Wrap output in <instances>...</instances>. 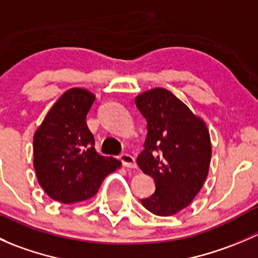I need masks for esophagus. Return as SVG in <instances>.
I'll return each mask as SVG.
<instances>
[{
	"mask_svg": "<svg viewBox=\"0 0 258 258\" xmlns=\"http://www.w3.org/2000/svg\"><path fill=\"white\" fill-rule=\"evenodd\" d=\"M119 161H121L122 165L127 168H136L137 167L136 161H135V158L132 157L130 153H122V155H119Z\"/></svg>",
	"mask_w": 258,
	"mask_h": 258,
	"instance_id": "esophagus-1",
	"label": "esophagus"
}]
</instances>
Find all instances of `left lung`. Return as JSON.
Returning <instances> with one entry per match:
<instances>
[{"mask_svg":"<svg viewBox=\"0 0 258 258\" xmlns=\"http://www.w3.org/2000/svg\"><path fill=\"white\" fill-rule=\"evenodd\" d=\"M135 102L147 121L137 165L156 184L152 196L141 204L157 216H172L188 206L204 186L212 155L209 130L165 88L141 93Z\"/></svg>","mask_w":258,"mask_h":258,"instance_id":"8db88e82","label":"left lung"}]
</instances>
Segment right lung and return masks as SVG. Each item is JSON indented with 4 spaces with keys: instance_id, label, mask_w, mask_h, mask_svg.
<instances>
[{
    "instance_id": "1",
    "label": "right lung",
    "mask_w": 258,
    "mask_h": 258,
    "mask_svg": "<svg viewBox=\"0 0 258 258\" xmlns=\"http://www.w3.org/2000/svg\"><path fill=\"white\" fill-rule=\"evenodd\" d=\"M95 95L83 88L66 91L52 106L33 136V166L38 183L52 200L76 204L97 194L107 175L119 167L98 155L86 117Z\"/></svg>"
}]
</instances>
